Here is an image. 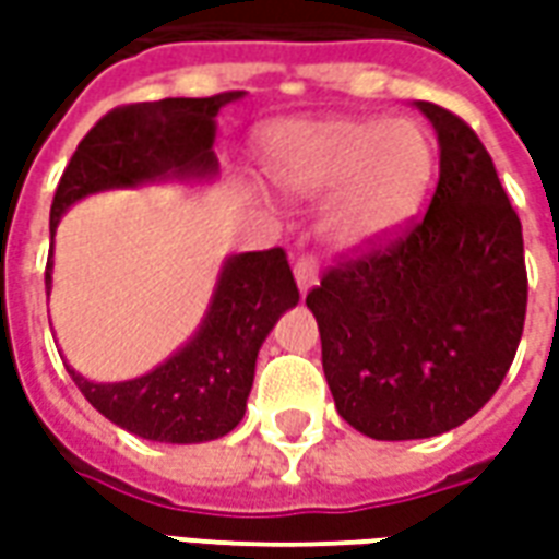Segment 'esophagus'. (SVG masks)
Returning <instances> with one entry per match:
<instances>
[{"label":"esophagus","instance_id":"34e87169","mask_svg":"<svg viewBox=\"0 0 559 559\" xmlns=\"http://www.w3.org/2000/svg\"><path fill=\"white\" fill-rule=\"evenodd\" d=\"M293 275H296V284H299V293H308L314 287L317 281H320V269L311 257H299L296 260V266H293Z\"/></svg>","mask_w":559,"mask_h":559}]
</instances>
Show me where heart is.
Returning a JSON list of instances; mask_svg holds the SVG:
<instances>
[{
    "label": "heart",
    "mask_w": 559,
    "mask_h": 559,
    "mask_svg": "<svg viewBox=\"0 0 559 559\" xmlns=\"http://www.w3.org/2000/svg\"><path fill=\"white\" fill-rule=\"evenodd\" d=\"M260 167L287 200H326L323 236L341 254L395 239L428 197L433 143L413 119H299L263 138Z\"/></svg>",
    "instance_id": "1"
}]
</instances>
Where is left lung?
Listing matches in <instances>:
<instances>
[{
	"instance_id": "1",
	"label": "left lung",
	"mask_w": 559,
	"mask_h": 559,
	"mask_svg": "<svg viewBox=\"0 0 559 559\" xmlns=\"http://www.w3.org/2000/svg\"><path fill=\"white\" fill-rule=\"evenodd\" d=\"M437 131L425 218L329 269L308 293L341 419L374 440L452 431L491 401L527 314L524 236L476 131L416 102Z\"/></svg>"
}]
</instances>
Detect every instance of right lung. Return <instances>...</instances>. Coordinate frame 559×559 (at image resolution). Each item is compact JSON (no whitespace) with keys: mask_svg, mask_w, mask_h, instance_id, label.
<instances>
[{"mask_svg":"<svg viewBox=\"0 0 559 559\" xmlns=\"http://www.w3.org/2000/svg\"><path fill=\"white\" fill-rule=\"evenodd\" d=\"M242 92L212 98H164L116 107L98 119L68 160L50 206V239L78 200L152 182H212L218 176L215 116ZM53 287V248L47 257ZM299 302L281 248L224 260L200 326L170 359L122 383H95L66 365L95 411L155 443H206L230 433L254 386L257 353L284 311Z\"/></svg>","mask_w":559,"mask_h":559,"instance_id":"1","label":"right lung"}]
</instances>
